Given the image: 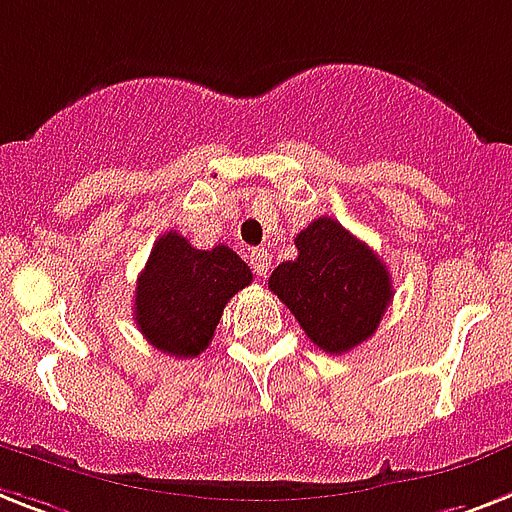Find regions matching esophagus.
<instances>
[{"mask_svg": "<svg viewBox=\"0 0 512 512\" xmlns=\"http://www.w3.org/2000/svg\"><path fill=\"white\" fill-rule=\"evenodd\" d=\"M249 265L255 268V273L260 278L268 276V270H270V252H268V249H252V252H249Z\"/></svg>", "mask_w": 512, "mask_h": 512, "instance_id": "obj_1", "label": "esophagus"}]
</instances>
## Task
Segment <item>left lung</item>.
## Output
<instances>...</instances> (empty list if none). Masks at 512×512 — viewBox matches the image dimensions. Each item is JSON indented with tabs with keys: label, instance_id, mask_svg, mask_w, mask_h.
<instances>
[{
	"label": "left lung",
	"instance_id": "left-lung-1",
	"mask_svg": "<svg viewBox=\"0 0 512 512\" xmlns=\"http://www.w3.org/2000/svg\"><path fill=\"white\" fill-rule=\"evenodd\" d=\"M297 257L268 278L307 339L328 355H342L376 334L392 302V276L378 255L339 220L315 218L299 231Z\"/></svg>",
	"mask_w": 512,
	"mask_h": 512
}]
</instances>
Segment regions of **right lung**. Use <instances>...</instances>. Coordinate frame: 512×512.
I'll use <instances>...</instances> for the list:
<instances>
[{"instance_id":"obj_1","label":"right lung","mask_w":512,"mask_h":512,"mask_svg":"<svg viewBox=\"0 0 512 512\" xmlns=\"http://www.w3.org/2000/svg\"><path fill=\"white\" fill-rule=\"evenodd\" d=\"M249 284L252 270L234 249H194L189 239L168 231L136 281L134 321L160 352L197 357L213 342L228 299Z\"/></svg>"}]
</instances>
